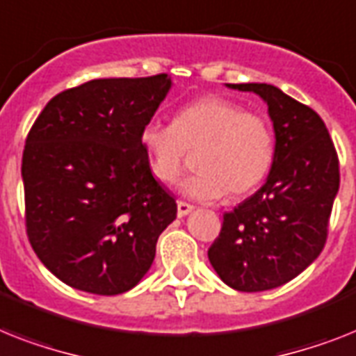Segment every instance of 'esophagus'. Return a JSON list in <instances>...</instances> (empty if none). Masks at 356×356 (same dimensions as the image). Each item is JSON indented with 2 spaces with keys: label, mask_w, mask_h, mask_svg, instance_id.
<instances>
[{
  "label": "esophagus",
  "mask_w": 356,
  "mask_h": 356,
  "mask_svg": "<svg viewBox=\"0 0 356 356\" xmlns=\"http://www.w3.org/2000/svg\"><path fill=\"white\" fill-rule=\"evenodd\" d=\"M193 207L192 204L184 203V201H177V216L179 218H183V216H188V213L192 212Z\"/></svg>",
  "instance_id": "esophagus-1"
}]
</instances>
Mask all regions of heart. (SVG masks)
<instances>
[{"label":"heart","mask_w":356,"mask_h":356,"mask_svg":"<svg viewBox=\"0 0 356 356\" xmlns=\"http://www.w3.org/2000/svg\"><path fill=\"white\" fill-rule=\"evenodd\" d=\"M149 172L163 184L181 175L188 152H195L197 172L181 192L199 201L227 193L238 199L267 177L274 161V133L267 118L243 111L223 97H203L179 109L172 124L148 122L138 135Z\"/></svg>","instance_id":"heart-1"}]
</instances>
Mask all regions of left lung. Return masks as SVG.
<instances>
[{"label":"left lung","mask_w":356,"mask_h":356,"mask_svg":"<svg viewBox=\"0 0 356 356\" xmlns=\"http://www.w3.org/2000/svg\"><path fill=\"white\" fill-rule=\"evenodd\" d=\"M227 86L267 102L276 152L265 184L223 216L208 259L228 287L259 293L296 278L322 252L340 186L338 155L309 106L270 83Z\"/></svg>","instance_id":"8db88e82"}]
</instances>
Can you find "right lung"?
<instances>
[{
  "label": "right lung",
  "mask_w": 356,
  "mask_h": 356,
  "mask_svg": "<svg viewBox=\"0 0 356 356\" xmlns=\"http://www.w3.org/2000/svg\"><path fill=\"white\" fill-rule=\"evenodd\" d=\"M170 88L168 74L91 80L51 98L29 131V241L69 287L122 294L152 267L177 204L149 172L138 135Z\"/></svg>",
  "instance_id": "1"
}]
</instances>
